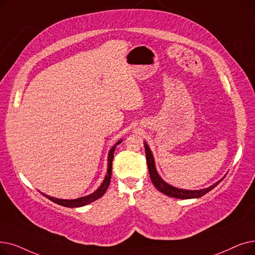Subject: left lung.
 <instances>
[{
  "instance_id": "1",
  "label": "left lung",
  "mask_w": 255,
  "mask_h": 255,
  "mask_svg": "<svg viewBox=\"0 0 255 255\" xmlns=\"http://www.w3.org/2000/svg\"><path fill=\"white\" fill-rule=\"evenodd\" d=\"M145 151H146V159H147V163H148V170H149L151 181L154 184V186L156 187V189L159 192L163 193L164 195H167V196H170V197H173V198H178V199H192V198L202 197L203 195H205L209 191H212L214 187H216L221 181L224 179V178H222L220 181L213 184L212 186H209V187H207V189H204V190H200V191H187V190L177 189V187H174V186L168 184L167 182H164L160 178L159 175L157 174L156 169H155L154 158H153V155L151 153V150L149 149V147H148L146 142H145Z\"/></svg>"
}]
</instances>
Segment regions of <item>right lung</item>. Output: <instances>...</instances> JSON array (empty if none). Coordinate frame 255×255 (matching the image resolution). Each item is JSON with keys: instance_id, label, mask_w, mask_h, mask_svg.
<instances>
[{"instance_id": "right-lung-1", "label": "right lung", "mask_w": 255, "mask_h": 255, "mask_svg": "<svg viewBox=\"0 0 255 255\" xmlns=\"http://www.w3.org/2000/svg\"><path fill=\"white\" fill-rule=\"evenodd\" d=\"M120 142H122V140H119L116 145L112 148V150L109 151L108 154V170H107V174L105 176V179L103 181V183L101 184V186L99 187V189L86 197H81L78 199H74V200H63V199H57V198H53V197H49L45 194H42L45 197H47L48 199H50L51 201H53L54 203L65 206V207H80V206H84L86 204H90L94 201H96L97 199H99L100 197H102L105 192L108 189V185L110 183V178H112V170H113V159H114V153L116 150L117 145H119Z\"/></svg>"}]
</instances>
